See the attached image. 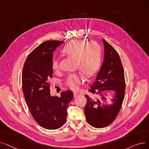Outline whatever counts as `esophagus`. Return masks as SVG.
<instances>
[{"label":"esophagus","instance_id":"34e87169","mask_svg":"<svg viewBox=\"0 0 149 149\" xmlns=\"http://www.w3.org/2000/svg\"><path fill=\"white\" fill-rule=\"evenodd\" d=\"M78 95H79V93H77V92H74V98L77 97Z\"/></svg>","mask_w":149,"mask_h":149}]
</instances>
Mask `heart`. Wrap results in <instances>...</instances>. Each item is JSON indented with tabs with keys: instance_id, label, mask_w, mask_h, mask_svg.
Returning a JSON list of instances; mask_svg holds the SVG:
<instances>
[{
	"instance_id": "heart-1",
	"label": "heart",
	"mask_w": 149,
	"mask_h": 149,
	"mask_svg": "<svg viewBox=\"0 0 149 149\" xmlns=\"http://www.w3.org/2000/svg\"><path fill=\"white\" fill-rule=\"evenodd\" d=\"M62 51L69 57L76 60V68L85 76L91 77L100 67L102 51L100 46L95 42L86 43L83 40H76L70 42L62 49ZM52 69L58 70L60 63L58 59H54L52 63ZM81 72L68 75L66 84L72 90H77L79 85L83 81V76Z\"/></svg>"
}]
</instances>
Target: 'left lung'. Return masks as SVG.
Instances as JSON below:
<instances>
[{"label":"left lung","instance_id":"1","mask_svg":"<svg viewBox=\"0 0 149 149\" xmlns=\"http://www.w3.org/2000/svg\"><path fill=\"white\" fill-rule=\"evenodd\" d=\"M104 56L102 66L98 73L95 81L88 90L92 94H100L103 100H107L103 92L114 91L115 96L109 106L101 102L98 98L85 95L87 103L84 107L86 119L91 126L103 128L110 125L118 115L124 98L126 83L124 69L118 52L113 47L103 39Z\"/></svg>","mask_w":149,"mask_h":149}]
</instances>
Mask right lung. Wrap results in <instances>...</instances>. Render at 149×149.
Segmentation results:
<instances>
[{
	"label": "right lung",
	"instance_id": "right-lung-1",
	"mask_svg": "<svg viewBox=\"0 0 149 149\" xmlns=\"http://www.w3.org/2000/svg\"><path fill=\"white\" fill-rule=\"evenodd\" d=\"M61 43L48 40L38 46L29 54L22 70V89L29 112L40 126L49 130L63 126L74 96L70 90L61 92L60 97L50 94L53 52Z\"/></svg>",
	"mask_w": 149,
	"mask_h": 149
}]
</instances>
